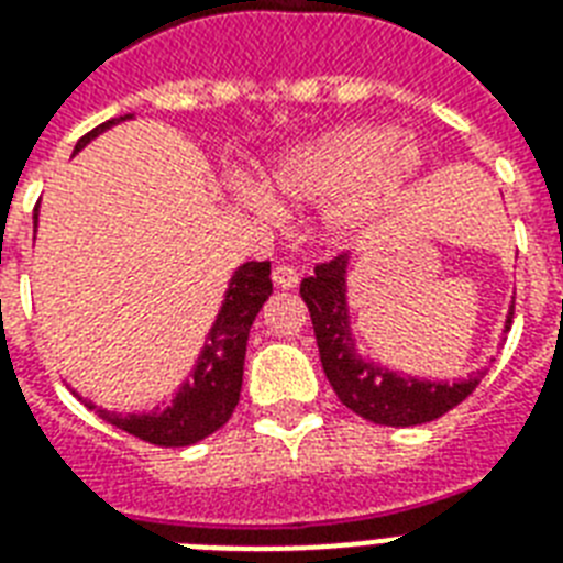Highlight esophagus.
I'll list each match as a JSON object with an SVG mask.
<instances>
[{
  "label": "esophagus",
  "mask_w": 563,
  "mask_h": 563,
  "mask_svg": "<svg viewBox=\"0 0 563 563\" xmlns=\"http://www.w3.org/2000/svg\"><path fill=\"white\" fill-rule=\"evenodd\" d=\"M272 280L277 289H295L300 280V274L295 265H277V268L272 272Z\"/></svg>",
  "instance_id": "34e87169"
}]
</instances>
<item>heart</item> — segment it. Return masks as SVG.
Instances as JSON below:
<instances>
[{"mask_svg":"<svg viewBox=\"0 0 563 563\" xmlns=\"http://www.w3.org/2000/svg\"><path fill=\"white\" fill-rule=\"evenodd\" d=\"M420 169V152L388 125H351L283 154L272 169V187L298 203H330L327 224L335 233L360 228L394 201ZM242 203L272 212V198L242 189Z\"/></svg>","mask_w":563,"mask_h":563,"instance_id":"1","label":"heart"}]
</instances>
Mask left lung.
<instances>
[{
  "label": "left lung",
  "mask_w": 563,
  "mask_h": 563,
  "mask_svg": "<svg viewBox=\"0 0 563 563\" xmlns=\"http://www.w3.org/2000/svg\"><path fill=\"white\" fill-rule=\"evenodd\" d=\"M344 274H347V254H335L333 260L318 263L316 274L303 277L300 283V298L312 318L327 379L347 409L383 427H418V423H429L446 415L467 394L476 391L485 371L450 385L391 374L374 362L360 360L351 347ZM511 316H515V307H511ZM511 316H508V324H511Z\"/></svg>",
  "instance_id": "8db88e82"
}]
</instances>
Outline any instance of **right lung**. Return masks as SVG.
Listing matches in <instances>:
<instances>
[{"label": "right lung", "mask_w": 563, "mask_h": 563, "mask_svg": "<svg viewBox=\"0 0 563 563\" xmlns=\"http://www.w3.org/2000/svg\"><path fill=\"white\" fill-rule=\"evenodd\" d=\"M122 119H131V113L92 128L90 134L78 140L75 152ZM34 228H37V210H34ZM268 295H272V263L242 265L230 280L221 312L210 330V344L203 347L192 379L180 388L172 406H166L163 411H152V415H125V418L117 411L99 409L101 418L113 427L125 429L128 435L148 441L154 446H187L224 427L236 409L239 391H242L247 333H251L256 312L263 309ZM87 406L96 409L92 402Z\"/></svg>", "instance_id": "add662e5"}]
</instances>
